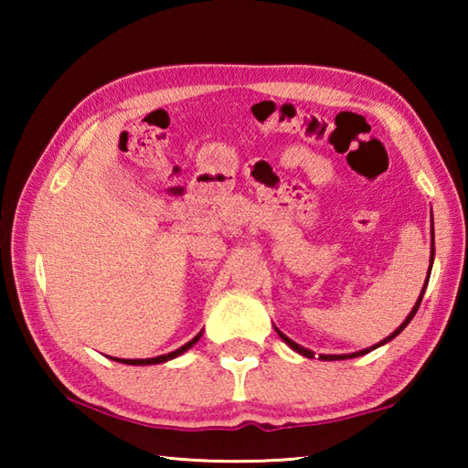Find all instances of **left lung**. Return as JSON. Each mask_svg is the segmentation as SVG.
<instances>
[{"mask_svg": "<svg viewBox=\"0 0 468 468\" xmlns=\"http://www.w3.org/2000/svg\"><path fill=\"white\" fill-rule=\"evenodd\" d=\"M433 256H435V248H433V217H431V256H430V268H427V279H425V284H423V289H421V295H419V299H417V303L413 305V310H410V314L407 315L405 318V322L400 324L399 328H396L390 336H386L382 343H378V345H374V346H367V348H363V351H357V353H348V355H320V359L322 361H340V359H353V357H361V355H366V353H369V351H374V348H378V346H382V345H386V343H390V340L394 338V336H399L402 330H405L407 326H409V322L415 318V314H417V310H419V305H421V299H423V292H425V289H427V282H430V274H431V266H433ZM274 330L279 332V336L284 340V343H287L292 351H297L299 355H303V357H310V359H314V351H310V348H305V346H301V345H297V343H292V340L287 336V335H282V332L274 326Z\"/></svg>", "mask_w": 468, "mask_h": 468, "instance_id": "1", "label": "left lung"}]
</instances>
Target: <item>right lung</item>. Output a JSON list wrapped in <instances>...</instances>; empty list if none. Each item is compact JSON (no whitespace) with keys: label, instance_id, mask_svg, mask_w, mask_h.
Segmentation results:
<instances>
[{"label":"right lung","instance_id":"add662e5","mask_svg":"<svg viewBox=\"0 0 468 468\" xmlns=\"http://www.w3.org/2000/svg\"><path fill=\"white\" fill-rule=\"evenodd\" d=\"M200 336H202V330L197 332V335L189 340V343H186L184 346H179L177 351H171V353H167V355H158V357H150V359H115V361H120V363H128V366H154V363H165V361H171V359H176V357H179V355H184L186 351H189V348H192L197 340H200Z\"/></svg>","mask_w":468,"mask_h":468}]
</instances>
